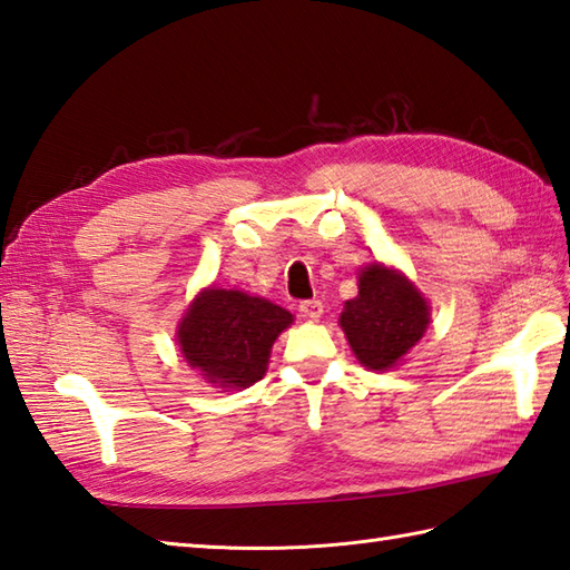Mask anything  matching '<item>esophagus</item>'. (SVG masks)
<instances>
[{"label": "esophagus", "mask_w": 570, "mask_h": 570, "mask_svg": "<svg viewBox=\"0 0 570 570\" xmlns=\"http://www.w3.org/2000/svg\"><path fill=\"white\" fill-rule=\"evenodd\" d=\"M299 312H302V317H307V320H320L324 314V305L320 299H305V302H299Z\"/></svg>", "instance_id": "1"}]
</instances>
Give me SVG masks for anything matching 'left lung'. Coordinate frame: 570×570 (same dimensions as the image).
Listing matches in <instances>:
<instances>
[{
    "label": "left lung",
    "instance_id": "left-lung-1",
    "mask_svg": "<svg viewBox=\"0 0 570 570\" xmlns=\"http://www.w3.org/2000/svg\"><path fill=\"white\" fill-rule=\"evenodd\" d=\"M429 307L414 285L385 265L361 271L358 295L341 312L348 344L371 371H387L422 338Z\"/></svg>",
    "mask_w": 570,
    "mask_h": 570
}]
</instances>
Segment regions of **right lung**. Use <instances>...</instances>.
<instances>
[{"instance_id": "1", "label": "right lung", "mask_w": 570, "mask_h": 570, "mask_svg": "<svg viewBox=\"0 0 570 570\" xmlns=\"http://www.w3.org/2000/svg\"><path fill=\"white\" fill-rule=\"evenodd\" d=\"M293 314L238 289H207L180 324L185 361L219 387H248L261 381L271 346Z\"/></svg>"}]
</instances>
